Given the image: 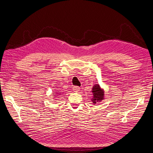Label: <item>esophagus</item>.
I'll use <instances>...</instances> for the list:
<instances>
[{"label": "esophagus", "instance_id": "1", "mask_svg": "<svg viewBox=\"0 0 153 153\" xmlns=\"http://www.w3.org/2000/svg\"><path fill=\"white\" fill-rule=\"evenodd\" d=\"M72 89H73V91H74V92H78L80 90V88L79 87V86H74Z\"/></svg>", "mask_w": 153, "mask_h": 153}]
</instances>
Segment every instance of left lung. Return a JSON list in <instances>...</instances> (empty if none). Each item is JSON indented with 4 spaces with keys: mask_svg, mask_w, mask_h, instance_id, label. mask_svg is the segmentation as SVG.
I'll use <instances>...</instances> for the list:
<instances>
[{
    "mask_svg": "<svg viewBox=\"0 0 153 153\" xmlns=\"http://www.w3.org/2000/svg\"><path fill=\"white\" fill-rule=\"evenodd\" d=\"M93 97L91 99L92 103L95 105L105 99V91L104 89L101 88L99 84H96L93 86L91 89Z\"/></svg>",
    "mask_w": 153,
    "mask_h": 153,
    "instance_id": "1",
    "label": "left lung"
}]
</instances>
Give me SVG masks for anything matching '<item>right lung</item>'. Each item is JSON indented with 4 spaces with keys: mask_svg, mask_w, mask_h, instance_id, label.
I'll return each instance as SVG.
<instances>
[{
    "mask_svg": "<svg viewBox=\"0 0 153 153\" xmlns=\"http://www.w3.org/2000/svg\"><path fill=\"white\" fill-rule=\"evenodd\" d=\"M61 93H62V92H60V91H54V93H54V94H53V97H54V98H55V97H56V96H59V94H61Z\"/></svg>",
    "mask_w": 153,
    "mask_h": 153,
    "instance_id": "1",
    "label": "right lung"
}]
</instances>
